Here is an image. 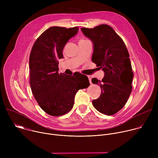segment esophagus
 Instances as JSON below:
<instances>
[{"mask_svg": "<svg viewBox=\"0 0 158 158\" xmlns=\"http://www.w3.org/2000/svg\"><path fill=\"white\" fill-rule=\"evenodd\" d=\"M87 77H88V79H89V81L90 84H92V82H91V76H87Z\"/></svg>", "mask_w": 158, "mask_h": 158, "instance_id": "obj_1", "label": "esophagus"}]
</instances>
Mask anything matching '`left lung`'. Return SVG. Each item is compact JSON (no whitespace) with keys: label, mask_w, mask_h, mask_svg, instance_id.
Wrapping results in <instances>:
<instances>
[{"label":"left lung","mask_w":158,"mask_h":158,"mask_svg":"<svg viewBox=\"0 0 158 158\" xmlns=\"http://www.w3.org/2000/svg\"><path fill=\"white\" fill-rule=\"evenodd\" d=\"M81 29L93 43V62L104 72L102 81L92 79L101 89L93 105L104 114L113 115L124 106L132 91L134 74L128 51L123 39L108 25Z\"/></svg>","instance_id":"left-lung-1"}]
</instances>
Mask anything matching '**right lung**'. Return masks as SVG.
<instances>
[{
	"mask_svg": "<svg viewBox=\"0 0 158 158\" xmlns=\"http://www.w3.org/2000/svg\"><path fill=\"white\" fill-rule=\"evenodd\" d=\"M78 31V27H51L37 38L30 54L32 94L42 109L52 116H60L69 112L74 106L77 91L90 85L85 75L67 76L58 72L57 60L64 57L65 45Z\"/></svg>",
	"mask_w": 158,
	"mask_h": 158,
	"instance_id": "obj_1",
	"label": "right lung"
}]
</instances>
